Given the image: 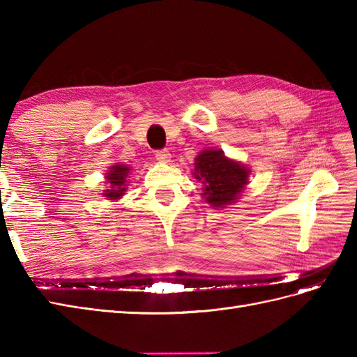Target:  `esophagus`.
Wrapping results in <instances>:
<instances>
[{
	"label": "esophagus",
	"mask_w": 357,
	"mask_h": 357,
	"mask_svg": "<svg viewBox=\"0 0 357 357\" xmlns=\"http://www.w3.org/2000/svg\"><path fill=\"white\" fill-rule=\"evenodd\" d=\"M155 158H156V160H159V162H169V159H171V153L168 152L167 149L156 150Z\"/></svg>",
	"instance_id": "34e87169"
}]
</instances>
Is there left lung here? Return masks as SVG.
<instances>
[{"instance_id":"1","label":"left lung","mask_w":357,"mask_h":357,"mask_svg":"<svg viewBox=\"0 0 357 357\" xmlns=\"http://www.w3.org/2000/svg\"><path fill=\"white\" fill-rule=\"evenodd\" d=\"M195 178L204 183L205 201L213 207L234 202L248 181V169L223 155L222 150H204L195 159Z\"/></svg>"}]
</instances>
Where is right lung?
<instances>
[{
	"label": "right lung",
	"mask_w": 357,
	"mask_h": 357,
	"mask_svg": "<svg viewBox=\"0 0 357 357\" xmlns=\"http://www.w3.org/2000/svg\"><path fill=\"white\" fill-rule=\"evenodd\" d=\"M129 168L125 165H114L110 168V172H107V180H109L110 189H107L102 195L109 199H117L119 197L123 195L126 190L125 188V177L128 174Z\"/></svg>",
	"instance_id": "add662e5"
}]
</instances>
